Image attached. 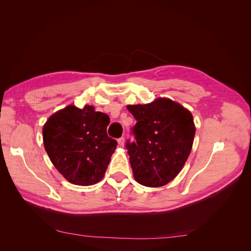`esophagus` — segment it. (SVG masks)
Instances as JSON below:
<instances>
[{
  "label": "esophagus",
  "mask_w": 251,
  "mask_h": 251,
  "mask_svg": "<svg viewBox=\"0 0 251 251\" xmlns=\"http://www.w3.org/2000/svg\"><path fill=\"white\" fill-rule=\"evenodd\" d=\"M117 142H118V144H119V147H121V148H123V147H125V137H120V138H118L117 139Z\"/></svg>",
  "instance_id": "34e87169"
}]
</instances>
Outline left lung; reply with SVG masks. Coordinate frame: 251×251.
Instances as JSON below:
<instances>
[{"label": "left lung", "instance_id": "8db88e82", "mask_svg": "<svg viewBox=\"0 0 251 251\" xmlns=\"http://www.w3.org/2000/svg\"><path fill=\"white\" fill-rule=\"evenodd\" d=\"M126 108L137 120L132 128L136 140L126 144L135 180L149 187L168 184L191 154L196 133L192 113L169 98Z\"/></svg>", "mask_w": 251, "mask_h": 251}]
</instances>
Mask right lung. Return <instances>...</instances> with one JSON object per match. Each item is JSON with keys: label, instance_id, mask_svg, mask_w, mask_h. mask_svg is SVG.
Here are the masks:
<instances>
[{"label": "right lung", "instance_id": "right-lung-1", "mask_svg": "<svg viewBox=\"0 0 251 251\" xmlns=\"http://www.w3.org/2000/svg\"><path fill=\"white\" fill-rule=\"evenodd\" d=\"M107 114L93 105H68L43 126L44 147L56 170L72 184L93 185L108 169L117 141L109 137Z\"/></svg>", "mask_w": 251, "mask_h": 251}]
</instances>
